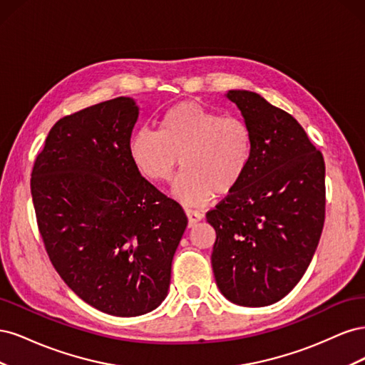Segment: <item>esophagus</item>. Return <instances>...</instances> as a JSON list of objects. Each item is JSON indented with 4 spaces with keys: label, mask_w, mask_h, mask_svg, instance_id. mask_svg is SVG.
I'll list each match as a JSON object with an SVG mask.
<instances>
[{
    "label": "esophagus",
    "mask_w": 365,
    "mask_h": 365,
    "mask_svg": "<svg viewBox=\"0 0 365 365\" xmlns=\"http://www.w3.org/2000/svg\"><path fill=\"white\" fill-rule=\"evenodd\" d=\"M185 215H187V219H189V227H195L204 217V215L201 212H197V210H192V208H185Z\"/></svg>",
    "instance_id": "34e87169"
}]
</instances>
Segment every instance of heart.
<instances>
[{
	"label": "heart",
	"mask_w": 365,
	"mask_h": 365,
	"mask_svg": "<svg viewBox=\"0 0 365 365\" xmlns=\"http://www.w3.org/2000/svg\"><path fill=\"white\" fill-rule=\"evenodd\" d=\"M129 155L150 181L169 180L184 165L172 193L187 205H202L225 195L244 178L252 155V134L244 120L222 115L197 102H181L164 113L160 130L137 128Z\"/></svg>",
	"instance_id": "b5f03b06"
}]
</instances>
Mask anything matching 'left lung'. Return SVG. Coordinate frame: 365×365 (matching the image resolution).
<instances>
[{
	"label": "left lung",
	"mask_w": 365,
	"mask_h": 365,
	"mask_svg": "<svg viewBox=\"0 0 365 365\" xmlns=\"http://www.w3.org/2000/svg\"><path fill=\"white\" fill-rule=\"evenodd\" d=\"M252 134L242 181L207 213L216 231L212 267L219 291L239 306L282 300L311 263L324 225L322 152L300 123L256 93H227Z\"/></svg>",
	"instance_id": "1"
}]
</instances>
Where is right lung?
Here are the masks:
<instances>
[{"mask_svg":"<svg viewBox=\"0 0 365 365\" xmlns=\"http://www.w3.org/2000/svg\"><path fill=\"white\" fill-rule=\"evenodd\" d=\"M140 108L130 97L61 118L31 170L38 228L54 269L85 303L137 317L168 295L187 227L181 205L129 155Z\"/></svg>","mask_w":365,"mask_h":365,"instance_id":"1","label":"right lung"}]
</instances>
